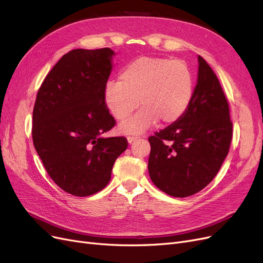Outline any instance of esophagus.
<instances>
[{"mask_svg":"<svg viewBox=\"0 0 263 263\" xmlns=\"http://www.w3.org/2000/svg\"><path fill=\"white\" fill-rule=\"evenodd\" d=\"M138 139H139V137H137V136H128V137H127V141H128V144H133L134 141H136Z\"/></svg>","mask_w":263,"mask_h":263,"instance_id":"esophagus-1","label":"esophagus"}]
</instances>
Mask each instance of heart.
<instances>
[{"mask_svg":"<svg viewBox=\"0 0 263 263\" xmlns=\"http://www.w3.org/2000/svg\"><path fill=\"white\" fill-rule=\"evenodd\" d=\"M193 97V76L185 62L141 57L128 63L118 82L104 89L105 105L117 121L128 118L140 103L142 108L119 126L124 134H140L158 121L172 124L186 112Z\"/></svg>","mask_w":263,"mask_h":263,"instance_id":"heart-1","label":"heart"}]
</instances>
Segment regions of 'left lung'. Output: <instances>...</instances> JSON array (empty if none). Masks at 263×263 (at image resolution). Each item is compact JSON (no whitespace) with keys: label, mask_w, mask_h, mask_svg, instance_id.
Instances as JSON below:
<instances>
[{"label":"left lung","mask_w":263,"mask_h":263,"mask_svg":"<svg viewBox=\"0 0 263 263\" xmlns=\"http://www.w3.org/2000/svg\"><path fill=\"white\" fill-rule=\"evenodd\" d=\"M197 60V81L186 112L148 138L150 179L174 197L193 195L209 184L227 157L233 136L218 79L201 55Z\"/></svg>","instance_id":"obj_1"}]
</instances>
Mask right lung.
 <instances>
[{
	"label": "right lung",
	"instance_id": "1",
	"mask_svg": "<svg viewBox=\"0 0 263 263\" xmlns=\"http://www.w3.org/2000/svg\"><path fill=\"white\" fill-rule=\"evenodd\" d=\"M109 48L63 54L39 87L33 141L46 171L65 192L89 196L104 189L125 137H104L115 126L104 89L113 69Z\"/></svg>",
	"mask_w": 263,
	"mask_h": 263
}]
</instances>
